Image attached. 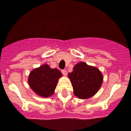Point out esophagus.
<instances>
[{"label": "esophagus", "instance_id": "obj_1", "mask_svg": "<svg viewBox=\"0 0 131 131\" xmlns=\"http://www.w3.org/2000/svg\"><path fill=\"white\" fill-rule=\"evenodd\" d=\"M62 73L63 74V75L66 76L67 74H68L66 69H63V70H62Z\"/></svg>", "mask_w": 131, "mask_h": 131}]
</instances>
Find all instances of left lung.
Here are the masks:
<instances>
[{"instance_id": "left-lung-1", "label": "left lung", "mask_w": 131, "mask_h": 131, "mask_svg": "<svg viewBox=\"0 0 131 131\" xmlns=\"http://www.w3.org/2000/svg\"><path fill=\"white\" fill-rule=\"evenodd\" d=\"M68 77L73 85L74 94L80 99H87L94 96L103 82V75L100 71L85 62L75 65Z\"/></svg>"}]
</instances>
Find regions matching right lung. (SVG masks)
Masks as SVG:
<instances>
[{
  "label": "right lung",
  "mask_w": 131,
  "mask_h": 131,
  "mask_svg": "<svg viewBox=\"0 0 131 131\" xmlns=\"http://www.w3.org/2000/svg\"><path fill=\"white\" fill-rule=\"evenodd\" d=\"M62 77L57 69H51L48 64L33 69L28 78V83L38 96L49 97L54 94L58 79Z\"/></svg>",
  "instance_id": "1"
}]
</instances>
